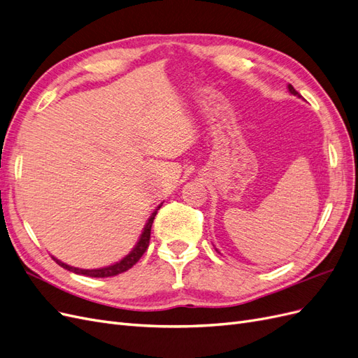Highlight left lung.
Segmentation results:
<instances>
[{
  "label": "left lung",
  "mask_w": 358,
  "mask_h": 358,
  "mask_svg": "<svg viewBox=\"0 0 358 358\" xmlns=\"http://www.w3.org/2000/svg\"><path fill=\"white\" fill-rule=\"evenodd\" d=\"M288 90H290V94H292V95H294V96H301V95H299V92H297L292 85H288Z\"/></svg>",
  "instance_id": "8db88e82"
}]
</instances>
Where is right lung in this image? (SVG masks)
Returning a JSON list of instances; mask_svg holds the SVG:
<instances>
[{
    "instance_id": "1",
    "label": "right lung",
    "mask_w": 358,
    "mask_h": 358,
    "mask_svg": "<svg viewBox=\"0 0 358 358\" xmlns=\"http://www.w3.org/2000/svg\"><path fill=\"white\" fill-rule=\"evenodd\" d=\"M159 208H160V205L157 206V210ZM157 210L152 215H150V218H148L145 226H144V230H143L140 239H138L136 245L134 247V250L129 252V255L126 256V257H123L120 262L114 263V264H110V266H107V268H101V269H78V268H73V266H70V264H66V263H64L61 260L55 259V257H52V259L57 264H59V266H62L66 271H71V272L78 273V275L92 276V278H107V276H116V275H119L122 272H126L128 269H131L134 264L143 257L145 250L148 248L150 232H152V224H153V220H155V217L157 214Z\"/></svg>"
}]
</instances>
